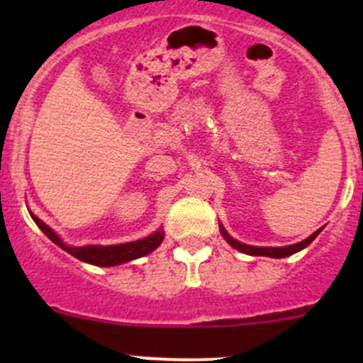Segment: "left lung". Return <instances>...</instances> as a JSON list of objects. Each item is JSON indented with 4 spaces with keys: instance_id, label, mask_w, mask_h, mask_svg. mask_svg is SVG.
Wrapping results in <instances>:
<instances>
[{
    "instance_id": "1",
    "label": "left lung",
    "mask_w": 363,
    "mask_h": 363,
    "mask_svg": "<svg viewBox=\"0 0 363 363\" xmlns=\"http://www.w3.org/2000/svg\"><path fill=\"white\" fill-rule=\"evenodd\" d=\"M219 230H221V235L225 237L226 242H228L232 247H235L237 251L246 252V255H251V256H270V258H284V256H291V255H295V252L302 251L303 247L309 246V244L313 242L314 239H316L318 233L321 232V228L316 230V232H314L313 235L307 237L306 240H302V242H298V244H291V246H284V247H258V246H247V244H242V242H239V240H235V239H233V237L228 235V232H226V230L223 228L221 225H219Z\"/></svg>"
}]
</instances>
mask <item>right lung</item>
<instances>
[{
    "instance_id": "1",
    "label": "right lung",
    "mask_w": 363,
    "mask_h": 363,
    "mask_svg": "<svg viewBox=\"0 0 363 363\" xmlns=\"http://www.w3.org/2000/svg\"><path fill=\"white\" fill-rule=\"evenodd\" d=\"M33 221L36 223L40 230L52 240L54 244L65 250L67 252H69L72 256L79 258L80 262H86L91 263V265H96V267H113V265H119V263H126L130 259L135 258H140V256L149 255L163 242V237L164 233L158 230L155 232L152 235L145 237V239L140 240H135V242H126V244H116V246H82V247H72L68 244H65L60 237L54 233L52 228L45 225L42 219L36 218L35 214H31Z\"/></svg>"
}]
</instances>
